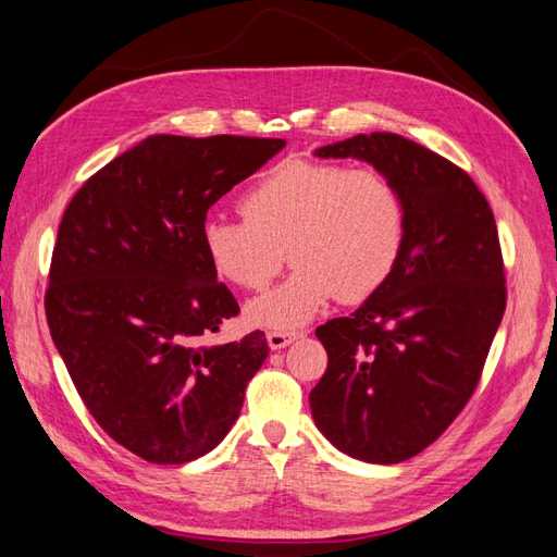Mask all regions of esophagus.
<instances>
[{
	"label": "esophagus",
	"instance_id": "34e87169",
	"mask_svg": "<svg viewBox=\"0 0 557 557\" xmlns=\"http://www.w3.org/2000/svg\"><path fill=\"white\" fill-rule=\"evenodd\" d=\"M298 336H300L298 331H269L267 333V341L271 345V350H283V348H286V345H290Z\"/></svg>",
	"mask_w": 557,
	"mask_h": 557
}]
</instances>
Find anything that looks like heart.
<instances>
[{"mask_svg": "<svg viewBox=\"0 0 557 557\" xmlns=\"http://www.w3.org/2000/svg\"><path fill=\"white\" fill-rule=\"evenodd\" d=\"M245 221L209 216L202 250L219 278L264 288L286 255L295 271L252 302L247 319L264 329H295L336 298L364 300L393 274L405 245V202L376 169L288 159L243 195Z\"/></svg>", "mask_w": 557, "mask_h": 557, "instance_id": "1", "label": "heart"}]
</instances>
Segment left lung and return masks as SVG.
<instances>
[{
  "label": "left lung",
  "mask_w": 557,
  "mask_h": 557,
  "mask_svg": "<svg viewBox=\"0 0 557 557\" xmlns=\"http://www.w3.org/2000/svg\"><path fill=\"white\" fill-rule=\"evenodd\" d=\"M314 157L372 164L405 202L388 281L350 317L317 329L329 367L310 393L314 424L355 460H410L460 414L500 326L496 219L462 169L403 135L360 133Z\"/></svg>",
  "instance_id": "left-lung-1"
}]
</instances>
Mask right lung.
<instances>
[{
	"instance_id": "add662e5",
	"label": "right lung",
	"mask_w": 557,
	"mask_h": 557,
	"mask_svg": "<svg viewBox=\"0 0 557 557\" xmlns=\"http://www.w3.org/2000/svg\"><path fill=\"white\" fill-rule=\"evenodd\" d=\"M286 140L150 135L97 171L66 207L49 269V333L107 434L147 462L214 450L264 364L262 331L200 345L238 302L209 267L200 228Z\"/></svg>"
}]
</instances>
